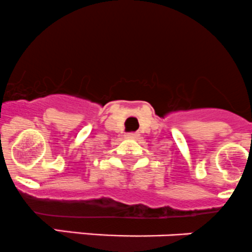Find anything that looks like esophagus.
Instances as JSON below:
<instances>
[{
	"label": "esophagus",
	"mask_w": 252,
	"mask_h": 252,
	"mask_svg": "<svg viewBox=\"0 0 252 252\" xmlns=\"http://www.w3.org/2000/svg\"><path fill=\"white\" fill-rule=\"evenodd\" d=\"M141 137V134L138 132H133V133H127L125 134V138L127 139H138Z\"/></svg>",
	"instance_id": "obj_1"
}]
</instances>
